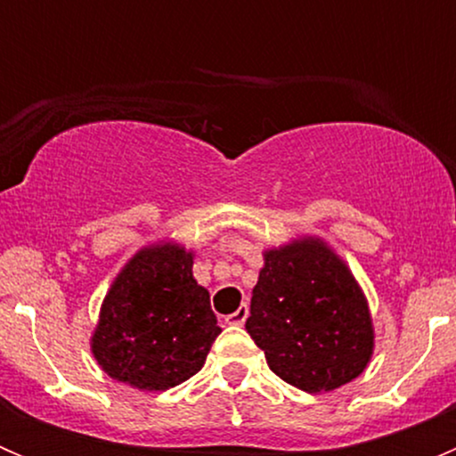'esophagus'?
<instances>
[{
  "instance_id": "34e87169",
  "label": "esophagus",
  "mask_w": 456,
  "mask_h": 456,
  "mask_svg": "<svg viewBox=\"0 0 456 456\" xmlns=\"http://www.w3.org/2000/svg\"><path fill=\"white\" fill-rule=\"evenodd\" d=\"M247 315H249V309H247V305H242L240 309L233 311V314H229L227 317H224V322H227V324H232V326H242V324H245Z\"/></svg>"
}]
</instances>
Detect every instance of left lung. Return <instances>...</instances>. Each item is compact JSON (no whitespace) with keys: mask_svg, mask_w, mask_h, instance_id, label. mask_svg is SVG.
Here are the masks:
<instances>
[{"mask_svg":"<svg viewBox=\"0 0 456 456\" xmlns=\"http://www.w3.org/2000/svg\"><path fill=\"white\" fill-rule=\"evenodd\" d=\"M245 329L269 369L306 393L348 384L372 355L364 293L346 265L311 238L266 251Z\"/></svg>","mask_w":456,"mask_h":456,"instance_id":"1","label":"left lung"}]
</instances>
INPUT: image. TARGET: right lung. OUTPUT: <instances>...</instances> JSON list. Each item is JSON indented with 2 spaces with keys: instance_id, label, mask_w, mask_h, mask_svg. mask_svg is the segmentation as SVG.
Instances as JSON below:
<instances>
[{
  "instance_id": "obj_1",
  "label": "right lung",
  "mask_w": 456,
  "mask_h": 456,
  "mask_svg": "<svg viewBox=\"0 0 456 456\" xmlns=\"http://www.w3.org/2000/svg\"><path fill=\"white\" fill-rule=\"evenodd\" d=\"M191 265L181 247H151L114 280L92 338V353L112 379L167 390L202 369L220 326Z\"/></svg>"
}]
</instances>
